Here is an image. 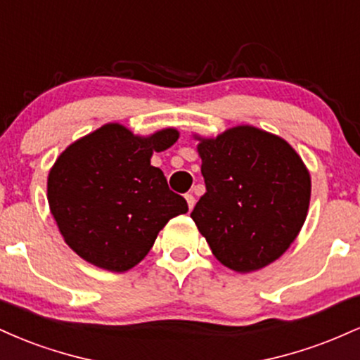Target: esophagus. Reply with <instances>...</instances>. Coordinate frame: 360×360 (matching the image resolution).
Listing matches in <instances>:
<instances>
[{"instance_id":"34e87169","label":"esophagus","mask_w":360,"mask_h":360,"mask_svg":"<svg viewBox=\"0 0 360 360\" xmlns=\"http://www.w3.org/2000/svg\"><path fill=\"white\" fill-rule=\"evenodd\" d=\"M186 201H188V208L193 210L194 208V203H196V200H194L193 194H186Z\"/></svg>"}]
</instances>
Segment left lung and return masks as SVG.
Returning <instances> with one entry per match:
<instances>
[{
	"label": "left lung",
	"instance_id": "8db88e82",
	"mask_svg": "<svg viewBox=\"0 0 360 360\" xmlns=\"http://www.w3.org/2000/svg\"><path fill=\"white\" fill-rule=\"evenodd\" d=\"M196 139L206 193L191 218L223 266L262 269L288 250L307 220V166L286 140L255 127Z\"/></svg>",
	"mask_w": 360,
	"mask_h": 360
}]
</instances>
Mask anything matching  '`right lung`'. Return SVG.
I'll list each match as a JSON object with an SVG mask.
<instances>
[{
	"instance_id": "obj_1",
	"label": "right lung",
	"mask_w": 360,
	"mask_h": 360,
	"mask_svg": "<svg viewBox=\"0 0 360 360\" xmlns=\"http://www.w3.org/2000/svg\"><path fill=\"white\" fill-rule=\"evenodd\" d=\"M179 139L174 128L139 137L108 123L71 143L49 172L47 200L65 243L93 266L125 272L142 260L171 218L188 212L154 152Z\"/></svg>"
}]
</instances>
